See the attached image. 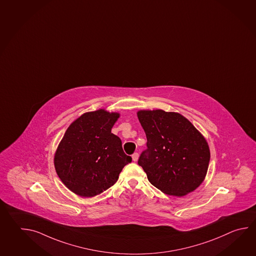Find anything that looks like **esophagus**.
Returning a JSON list of instances; mask_svg holds the SVG:
<instances>
[{"mask_svg": "<svg viewBox=\"0 0 256 256\" xmlns=\"http://www.w3.org/2000/svg\"><path fill=\"white\" fill-rule=\"evenodd\" d=\"M132 160H133V162H136V160H138V153L135 152V153L132 155Z\"/></svg>", "mask_w": 256, "mask_h": 256, "instance_id": "34e87169", "label": "esophagus"}]
</instances>
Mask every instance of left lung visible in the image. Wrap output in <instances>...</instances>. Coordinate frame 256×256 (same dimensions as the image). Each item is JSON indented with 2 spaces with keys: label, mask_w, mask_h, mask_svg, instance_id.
<instances>
[{
  "label": "left lung",
  "mask_w": 256,
  "mask_h": 256,
  "mask_svg": "<svg viewBox=\"0 0 256 256\" xmlns=\"http://www.w3.org/2000/svg\"><path fill=\"white\" fill-rule=\"evenodd\" d=\"M138 118L146 136V150L138 163L148 182L162 192L178 197L198 188L210 158L204 136L178 113L140 110Z\"/></svg>",
  "instance_id": "obj_1"
}]
</instances>
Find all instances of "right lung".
Instances as JSON below:
<instances>
[{
    "label": "right lung",
    "mask_w": 256,
    "mask_h": 256,
    "mask_svg": "<svg viewBox=\"0 0 256 256\" xmlns=\"http://www.w3.org/2000/svg\"><path fill=\"white\" fill-rule=\"evenodd\" d=\"M118 113L104 110L84 113L68 126L54 154L58 177L71 192L93 197L113 186L132 158L111 133Z\"/></svg>",
    "instance_id": "1"
}]
</instances>
